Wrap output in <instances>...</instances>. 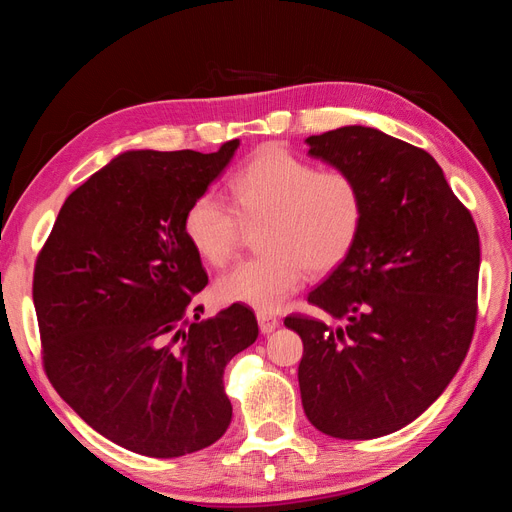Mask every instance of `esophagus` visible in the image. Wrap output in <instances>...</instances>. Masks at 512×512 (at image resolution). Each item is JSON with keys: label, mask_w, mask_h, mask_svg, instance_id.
<instances>
[{"label": "esophagus", "mask_w": 512, "mask_h": 512, "mask_svg": "<svg viewBox=\"0 0 512 512\" xmlns=\"http://www.w3.org/2000/svg\"><path fill=\"white\" fill-rule=\"evenodd\" d=\"M256 318H258L260 333H265V335L273 333L277 327H280V320H277V318L271 316V314H267V312H258Z\"/></svg>", "instance_id": "34e87169"}]
</instances>
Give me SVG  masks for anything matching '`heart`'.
I'll return each instance as SVG.
<instances>
[{
    "mask_svg": "<svg viewBox=\"0 0 512 512\" xmlns=\"http://www.w3.org/2000/svg\"><path fill=\"white\" fill-rule=\"evenodd\" d=\"M230 205L200 194L185 211L183 232L211 267L237 256L245 228L258 230L260 254L215 282L222 303L280 307L307 271L324 275L354 250L365 220L361 183L344 168H318L282 145L258 149L228 183Z\"/></svg>",
    "mask_w": 512,
    "mask_h": 512,
    "instance_id": "1",
    "label": "heart"
}]
</instances>
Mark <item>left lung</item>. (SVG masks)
<instances>
[{
	"instance_id": "left-lung-1",
	"label": "left lung",
	"mask_w": 512,
	"mask_h": 512,
	"mask_svg": "<svg viewBox=\"0 0 512 512\" xmlns=\"http://www.w3.org/2000/svg\"><path fill=\"white\" fill-rule=\"evenodd\" d=\"M307 145L361 183L365 220L350 256L307 294L342 327L305 314L284 320L303 339V410L331 438H380L421 416L466 359L478 230L425 149L363 126Z\"/></svg>"
}]
</instances>
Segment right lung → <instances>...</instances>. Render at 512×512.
Masks as SVG:
<instances>
[{"label": "right lung", "mask_w": 512, "mask_h": 512, "mask_svg": "<svg viewBox=\"0 0 512 512\" xmlns=\"http://www.w3.org/2000/svg\"><path fill=\"white\" fill-rule=\"evenodd\" d=\"M237 147L121 153L66 198L36 260L46 376L89 427L138 455L196 453L230 425L224 369L258 322L241 303L200 320L192 297L209 277L183 218Z\"/></svg>", "instance_id": "1"}]
</instances>
